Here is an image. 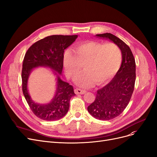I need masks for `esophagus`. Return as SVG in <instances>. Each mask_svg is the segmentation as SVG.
<instances>
[{"mask_svg": "<svg viewBox=\"0 0 157 157\" xmlns=\"http://www.w3.org/2000/svg\"><path fill=\"white\" fill-rule=\"evenodd\" d=\"M75 93L76 94H85L86 91L85 90H82V89H75L74 90Z\"/></svg>", "mask_w": 157, "mask_h": 157, "instance_id": "obj_1", "label": "esophagus"}]
</instances>
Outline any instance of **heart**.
I'll list each match as a JSON object with an SVG mask.
<instances>
[{
  "label": "heart",
  "mask_w": 157,
  "mask_h": 157,
  "mask_svg": "<svg viewBox=\"0 0 157 157\" xmlns=\"http://www.w3.org/2000/svg\"><path fill=\"white\" fill-rule=\"evenodd\" d=\"M74 51L67 50L64 53V69L68 78L75 79L84 65L86 71L76 81L83 87H89L94 82L100 85L107 82L121 65V52L113 43L103 44L91 40L76 45Z\"/></svg>",
  "instance_id": "heart-1"
}]
</instances>
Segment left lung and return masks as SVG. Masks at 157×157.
<instances>
[{
	"instance_id": "1",
	"label": "left lung",
	"mask_w": 157,
	"mask_h": 157,
	"mask_svg": "<svg viewBox=\"0 0 157 157\" xmlns=\"http://www.w3.org/2000/svg\"><path fill=\"white\" fill-rule=\"evenodd\" d=\"M109 39L118 46L122 56L121 66L115 76L107 85L98 90L96 100L87 107L94 118L100 120H112L122 113L131 100L136 79V64L130 48L122 40L106 33L96 35Z\"/></svg>"
}]
</instances>
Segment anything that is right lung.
Returning a JSON list of instances; mask_svg holds the SVG:
<instances>
[{
    "label": "right lung",
    "mask_w": 157,
    "mask_h": 157,
    "mask_svg": "<svg viewBox=\"0 0 157 157\" xmlns=\"http://www.w3.org/2000/svg\"><path fill=\"white\" fill-rule=\"evenodd\" d=\"M78 37L74 36L54 35L40 39L27 50L22 64V92L33 114L43 120L55 121L67 113L71 98L75 96L73 86L61 79L63 67L64 51ZM39 66L52 69L56 75V90L55 96L48 104H37L32 99L27 89L28 79L31 71Z\"/></svg>",
    "instance_id": "right-lung-1"
}]
</instances>
